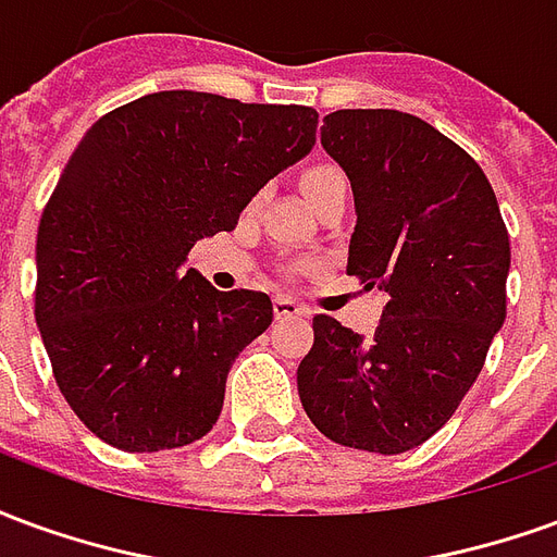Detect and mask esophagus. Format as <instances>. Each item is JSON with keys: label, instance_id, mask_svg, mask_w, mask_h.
<instances>
[{"label": "esophagus", "instance_id": "obj_1", "mask_svg": "<svg viewBox=\"0 0 557 557\" xmlns=\"http://www.w3.org/2000/svg\"><path fill=\"white\" fill-rule=\"evenodd\" d=\"M304 313H307V310H304L301 304L292 301V298H283V295L274 298V315H277V319H292V315H304Z\"/></svg>", "mask_w": 557, "mask_h": 557}]
</instances>
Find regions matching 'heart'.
I'll list each match as a JSON object with an SVG mask.
<instances>
[{"mask_svg":"<svg viewBox=\"0 0 557 557\" xmlns=\"http://www.w3.org/2000/svg\"><path fill=\"white\" fill-rule=\"evenodd\" d=\"M301 190L304 196L310 199V206L315 208L319 202H325V199H331L334 194H349V182H346V175H343L337 166L319 163V166L304 170Z\"/></svg>","mask_w":557,"mask_h":557,"instance_id":"b5f03b06","label":"heart"}]
</instances>
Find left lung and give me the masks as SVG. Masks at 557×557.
Here are the masks:
<instances>
[{
  "label": "left lung",
  "mask_w": 557,
  "mask_h": 557,
  "mask_svg": "<svg viewBox=\"0 0 557 557\" xmlns=\"http://www.w3.org/2000/svg\"><path fill=\"white\" fill-rule=\"evenodd\" d=\"M322 146L358 211L346 274L387 304L373 337L315 315L298 394L331 442L406 454L442 430L483 370L507 315L510 238L474 158L418 115L337 110Z\"/></svg>",
  "instance_id": "1"
}]
</instances>
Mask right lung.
I'll return each mask as SVG.
<instances>
[{
  "mask_svg": "<svg viewBox=\"0 0 557 557\" xmlns=\"http://www.w3.org/2000/svg\"><path fill=\"white\" fill-rule=\"evenodd\" d=\"M319 113L154 91L98 119L44 208L35 322L55 385L131 454L202 438L226 375L274 319L265 292H218L187 253L315 143Z\"/></svg>",
  "mask_w": 557,
  "mask_h": 557,
  "instance_id": "obj_1",
  "label": "right lung"
}]
</instances>
